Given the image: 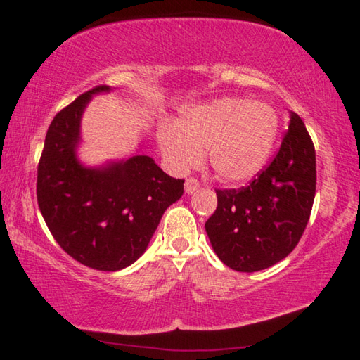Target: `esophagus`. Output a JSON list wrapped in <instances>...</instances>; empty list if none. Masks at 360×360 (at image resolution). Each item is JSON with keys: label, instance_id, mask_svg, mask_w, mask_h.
<instances>
[{"label": "esophagus", "instance_id": "obj_1", "mask_svg": "<svg viewBox=\"0 0 360 360\" xmlns=\"http://www.w3.org/2000/svg\"><path fill=\"white\" fill-rule=\"evenodd\" d=\"M184 187H186V193L192 195L193 192H197L200 188V182L197 179H193V178H188V179H186Z\"/></svg>", "mask_w": 360, "mask_h": 360}]
</instances>
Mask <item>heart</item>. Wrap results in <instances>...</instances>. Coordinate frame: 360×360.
<instances>
[{
  "instance_id": "b5f03b06",
  "label": "heart",
  "mask_w": 360,
  "mask_h": 360,
  "mask_svg": "<svg viewBox=\"0 0 360 360\" xmlns=\"http://www.w3.org/2000/svg\"><path fill=\"white\" fill-rule=\"evenodd\" d=\"M277 110L263 101L219 97L182 112L178 127L159 134L163 159L176 173L201 162L207 163L221 182L240 186L263 172L277 143Z\"/></svg>"
}]
</instances>
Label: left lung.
I'll return each mask as SVG.
<instances>
[{
    "label": "left lung",
    "mask_w": 360,
    "mask_h": 360,
    "mask_svg": "<svg viewBox=\"0 0 360 360\" xmlns=\"http://www.w3.org/2000/svg\"><path fill=\"white\" fill-rule=\"evenodd\" d=\"M315 188V148L304 121L290 112L288 132L271 165L248 187L217 191V209L205 225L215 255L239 272L277 264L302 236Z\"/></svg>",
    "instance_id": "1"
}]
</instances>
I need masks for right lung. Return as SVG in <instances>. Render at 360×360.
<instances>
[{"mask_svg":"<svg viewBox=\"0 0 360 360\" xmlns=\"http://www.w3.org/2000/svg\"><path fill=\"white\" fill-rule=\"evenodd\" d=\"M97 86L58 113L45 136L37 168V202L58 244L97 271H121L146 252L163 212L184 193L174 179L139 151L120 160L86 165L78 158L82 117Z\"/></svg>","mask_w":360,"mask_h":360,"instance_id":"1","label":"right lung"}]
</instances>
